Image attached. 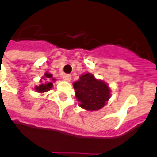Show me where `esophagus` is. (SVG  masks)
Here are the masks:
<instances>
[{
  "label": "esophagus",
  "mask_w": 157,
  "mask_h": 157,
  "mask_svg": "<svg viewBox=\"0 0 157 157\" xmlns=\"http://www.w3.org/2000/svg\"><path fill=\"white\" fill-rule=\"evenodd\" d=\"M63 79L65 80V82H70L71 79V75H69V74H65V75H64V76H63Z\"/></svg>",
  "instance_id": "1"
}]
</instances>
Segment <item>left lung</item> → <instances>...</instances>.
Listing matches in <instances>:
<instances>
[{
  "label": "left lung",
  "mask_w": 157,
  "mask_h": 157,
  "mask_svg": "<svg viewBox=\"0 0 157 157\" xmlns=\"http://www.w3.org/2000/svg\"><path fill=\"white\" fill-rule=\"evenodd\" d=\"M75 97L79 105L89 111L102 109L110 98V89L105 82L99 81L94 75L86 73L74 82Z\"/></svg>",
  "instance_id": "obj_1"
}]
</instances>
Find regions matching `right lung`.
I'll return each instance as SVG.
<instances>
[{"mask_svg":"<svg viewBox=\"0 0 157 157\" xmlns=\"http://www.w3.org/2000/svg\"><path fill=\"white\" fill-rule=\"evenodd\" d=\"M43 79H44V81H47V82H45V83H42L39 86H36L35 90L37 92H45L49 91L53 86V82H55V79L53 78L52 74H49V73H47V72L43 76Z\"/></svg>","mask_w":157,"mask_h":157,"instance_id":"1","label":"right lung"}]
</instances>
